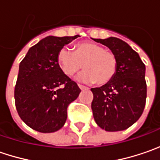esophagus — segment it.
<instances>
[{"instance_id": "34e87169", "label": "esophagus", "mask_w": 160, "mask_h": 160, "mask_svg": "<svg viewBox=\"0 0 160 160\" xmlns=\"http://www.w3.org/2000/svg\"><path fill=\"white\" fill-rule=\"evenodd\" d=\"M78 87H79L81 90L87 89V87H85V86H83V85H81V84H78Z\"/></svg>"}]
</instances>
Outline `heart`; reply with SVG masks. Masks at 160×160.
<instances>
[{
	"label": "heart",
	"mask_w": 160,
	"mask_h": 160,
	"mask_svg": "<svg viewBox=\"0 0 160 160\" xmlns=\"http://www.w3.org/2000/svg\"><path fill=\"white\" fill-rule=\"evenodd\" d=\"M58 62L65 75L72 77L83 68L77 80L83 83L104 84L109 82L117 71L118 61L111 51L105 50L97 43L85 42L78 43L76 52L63 47L58 54Z\"/></svg>",
	"instance_id": "heart-1"
}]
</instances>
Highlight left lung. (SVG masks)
Wrapping results in <instances>:
<instances>
[{
    "label": "left lung",
    "mask_w": 160,
    "mask_h": 160,
    "mask_svg": "<svg viewBox=\"0 0 160 160\" xmlns=\"http://www.w3.org/2000/svg\"><path fill=\"white\" fill-rule=\"evenodd\" d=\"M109 48L118 66L114 77L92 88V110L96 124L108 132L126 130L140 118L147 97L145 65L128 43L116 37L93 39Z\"/></svg>",
    "instance_id": "1"
}]
</instances>
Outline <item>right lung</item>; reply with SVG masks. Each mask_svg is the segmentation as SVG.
Listing matches in <instances>:
<instances>
[{
	"label": "right lung",
	"mask_w": 160,
	"mask_h": 160,
	"mask_svg": "<svg viewBox=\"0 0 160 160\" xmlns=\"http://www.w3.org/2000/svg\"><path fill=\"white\" fill-rule=\"evenodd\" d=\"M79 35H50L28 50L19 64L15 87L18 113L29 127L40 132H54L64 126L67 108L81 90L61 70L58 54Z\"/></svg>",
	"instance_id": "obj_1"
}]
</instances>
